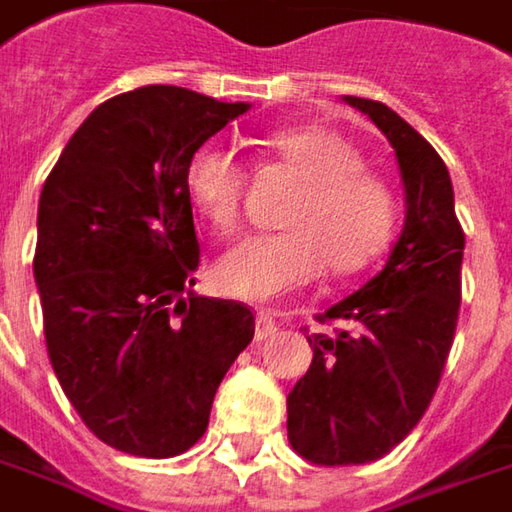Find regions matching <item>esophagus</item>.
I'll list each match as a JSON object with an SVG mask.
<instances>
[{"label": "esophagus", "mask_w": 512, "mask_h": 512, "mask_svg": "<svg viewBox=\"0 0 512 512\" xmlns=\"http://www.w3.org/2000/svg\"><path fill=\"white\" fill-rule=\"evenodd\" d=\"M276 329H279V324H276V318L270 312H259L256 315V341H267Z\"/></svg>", "instance_id": "1"}]
</instances>
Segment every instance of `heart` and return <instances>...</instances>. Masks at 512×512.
Wrapping results in <instances>:
<instances>
[{"mask_svg": "<svg viewBox=\"0 0 512 512\" xmlns=\"http://www.w3.org/2000/svg\"><path fill=\"white\" fill-rule=\"evenodd\" d=\"M270 149L307 183L287 216V233L248 236L214 264L219 293L239 301H276L310 287L329 267L352 273L386 248L394 228V197L363 171L360 152L335 132L304 126L270 140ZM185 197L219 233L239 225L245 168L219 143L197 146L183 174Z\"/></svg>", "mask_w": 512, "mask_h": 512, "instance_id": "1", "label": "heart"}]
</instances>
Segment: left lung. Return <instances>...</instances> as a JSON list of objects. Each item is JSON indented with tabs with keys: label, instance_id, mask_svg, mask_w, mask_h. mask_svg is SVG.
Segmentation results:
<instances>
[{
	"label": "left lung",
	"instance_id": "obj_1",
	"mask_svg": "<svg viewBox=\"0 0 512 512\" xmlns=\"http://www.w3.org/2000/svg\"><path fill=\"white\" fill-rule=\"evenodd\" d=\"M392 143L406 222L389 259L324 318L349 329L310 335L312 363L287 394V440L315 465H366L420 423L454 344L465 233L451 174L434 146L386 104L344 95Z\"/></svg>",
	"mask_w": 512,
	"mask_h": 512
}]
</instances>
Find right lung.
<instances>
[{"instance_id":"right-lung-1","label":"right lung","mask_w":512,"mask_h":512,"mask_svg":"<svg viewBox=\"0 0 512 512\" xmlns=\"http://www.w3.org/2000/svg\"><path fill=\"white\" fill-rule=\"evenodd\" d=\"M248 109L163 84L115 95L41 188L33 276L50 363L89 431L123 454L188 451L253 341L245 304L191 290L200 242L183 185L191 152Z\"/></svg>"}]
</instances>
